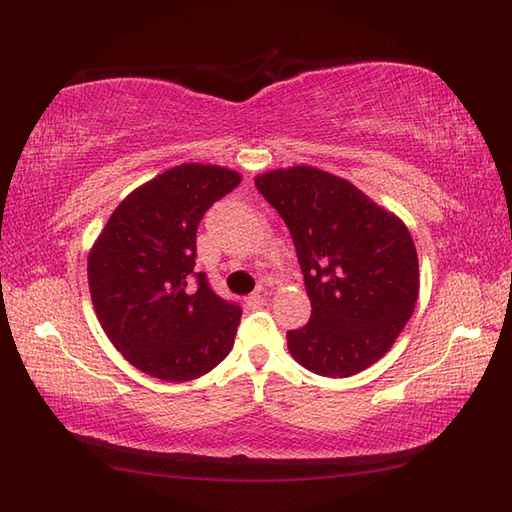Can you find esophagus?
I'll return each instance as SVG.
<instances>
[{
  "label": "esophagus",
  "instance_id": "esophagus-1",
  "mask_svg": "<svg viewBox=\"0 0 512 512\" xmlns=\"http://www.w3.org/2000/svg\"><path fill=\"white\" fill-rule=\"evenodd\" d=\"M264 303H266V292H264V288H259L257 292H253V295L246 297V306L253 308V310H255V308H262Z\"/></svg>",
  "mask_w": 512,
  "mask_h": 512
}]
</instances>
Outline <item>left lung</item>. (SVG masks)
Segmentation results:
<instances>
[{
  "label": "left lung",
  "instance_id": "8db88e82",
  "mask_svg": "<svg viewBox=\"0 0 512 512\" xmlns=\"http://www.w3.org/2000/svg\"><path fill=\"white\" fill-rule=\"evenodd\" d=\"M290 228L312 314L288 332L299 365L330 378L383 358L416 308L420 275L409 228L352 182L297 165L255 178Z\"/></svg>",
  "mask_w": 512,
  "mask_h": 512
}]
</instances>
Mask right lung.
<instances>
[{
	"label": "right lung",
	"mask_w": 512,
	"mask_h": 512,
	"mask_svg": "<svg viewBox=\"0 0 512 512\" xmlns=\"http://www.w3.org/2000/svg\"><path fill=\"white\" fill-rule=\"evenodd\" d=\"M239 182L233 169L184 162L129 193L96 237L88 257L94 312L140 372L184 383L231 352L242 308L193 268L202 215Z\"/></svg>",
	"instance_id": "add662e5"
}]
</instances>
